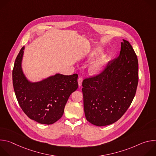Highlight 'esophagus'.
Returning <instances> with one entry per match:
<instances>
[{"label":"esophagus","instance_id":"esophagus-1","mask_svg":"<svg viewBox=\"0 0 156 156\" xmlns=\"http://www.w3.org/2000/svg\"><path fill=\"white\" fill-rule=\"evenodd\" d=\"M82 81H83V78L81 77H80L78 80V86H81L82 84Z\"/></svg>","mask_w":156,"mask_h":156}]
</instances>
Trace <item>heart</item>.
<instances>
[{"instance_id":"obj_1","label":"heart","mask_w":156,"mask_h":156,"mask_svg":"<svg viewBox=\"0 0 156 156\" xmlns=\"http://www.w3.org/2000/svg\"><path fill=\"white\" fill-rule=\"evenodd\" d=\"M103 49L102 48H97L93 50L90 55H89V58H91L94 57H96L102 53ZM109 60V56L107 54H102L96 60H94L90 66V72L93 74H96L101 72L105 65L107 63Z\"/></svg>"}]
</instances>
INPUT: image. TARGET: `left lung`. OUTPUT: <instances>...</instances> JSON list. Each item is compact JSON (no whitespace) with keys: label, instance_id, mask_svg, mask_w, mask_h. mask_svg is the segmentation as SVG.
<instances>
[{"label":"left lung","instance_id":"1","mask_svg":"<svg viewBox=\"0 0 156 156\" xmlns=\"http://www.w3.org/2000/svg\"><path fill=\"white\" fill-rule=\"evenodd\" d=\"M121 42L119 56L97 76L82 83L86 120L98 126L112 124L125 113L138 83V62L129 42Z\"/></svg>","mask_w":156,"mask_h":156}]
</instances>
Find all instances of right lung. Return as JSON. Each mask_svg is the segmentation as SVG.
<instances>
[{"mask_svg":"<svg viewBox=\"0 0 156 156\" xmlns=\"http://www.w3.org/2000/svg\"><path fill=\"white\" fill-rule=\"evenodd\" d=\"M25 47L18 54L12 72L13 85L18 104L31 120L51 125L63 114L70 94L78 87V75L56 73L37 82L30 81L22 69Z\"/></svg>","mask_w":156,"mask_h":156,"instance_id":"add662e5","label":"right lung"}]
</instances>
